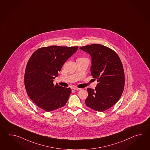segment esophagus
<instances>
[{
	"mask_svg": "<svg viewBox=\"0 0 150 150\" xmlns=\"http://www.w3.org/2000/svg\"><path fill=\"white\" fill-rule=\"evenodd\" d=\"M73 89L74 90H76V91H79L81 89V88H78V87H74L73 88Z\"/></svg>",
	"mask_w": 150,
	"mask_h": 150,
	"instance_id": "obj_1",
	"label": "esophagus"
}]
</instances>
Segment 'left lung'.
<instances>
[{"label": "left lung", "mask_w": 150, "mask_h": 150, "mask_svg": "<svg viewBox=\"0 0 150 150\" xmlns=\"http://www.w3.org/2000/svg\"><path fill=\"white\" fill-rule=\"evenodd\" d=\"M80 49L91 56V75L98 82L95 89H87L86 105L98 112L105 111L118 101L124 90L125 72L121 61L115 51L103 45L93 44Z\"/></svg>", "instance_id": "1"}]
</instances>
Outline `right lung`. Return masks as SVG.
<instances>
[{"label": "right lung", "instance_id": "add662e5", "mask_svg": "<svg viewBox=\"0 0 150 150\" xmlns=\"http://www.w3.org/2000/svg\"><path fill=\"white\" fill-rule=\"evenodd\" d=\"M78 48L57 45L42 47L29 59L24 76L25 90L35 105L45 112L60 108L67 103L71 89L54 85L53 80Z\"/></svg>", "mask_w": 150, "mask_h": 150}]
</instances>
